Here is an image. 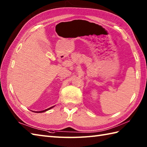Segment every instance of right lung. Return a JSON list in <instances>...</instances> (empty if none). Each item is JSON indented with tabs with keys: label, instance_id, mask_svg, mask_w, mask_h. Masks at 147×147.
I'll return each mask as SVG.
<instances>
[{
	"label": "right lung",
	"instance_id": "1",
	"mask_svg": "<svg viewBox=\"0 0 147 147\" xmlns=\"http://www.w3.org/2000/svg\"><path fill=\"white\" fill-rule=\"evenodd\" d=\"M54 106H52V107H50V108H49V109H45V110H43V111H37V112H38V113H41V112H45V111H49V110H50V109H52V108H53L54 107Z\"/></svg>",
	"mask_w": 147,
	"mask_h": 147
}]
</instances>
